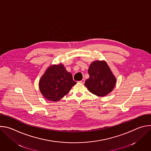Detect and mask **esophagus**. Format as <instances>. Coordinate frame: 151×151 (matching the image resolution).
I'll return each instance as SVG.
<instances>
[{
    "label": "esophagus",
    "mask_w": 151,
    "mask_h": 151,
    "mask_svg": "<svg viewBox=\"0 0 151 151\" xmlns=\"http://www.w3.org/2000/svg\"><path fill=\"white\" fill-rule=\"evenodd\" d=\"M79 83H84V82H85V79H82L81 81H79Z\"/></svg>",
    "instance_id": "34e87169"
}]
</instances>
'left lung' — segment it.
Returning <instances> with one entry per match:
<instances>
[{"instance_id": "1", "label": "left lung", "mask_w": 151, "mask_h": 151, "mask_svg": "<svg viewBox=\"0 0 151 151\" xmlns=\"http://www.w3.org/2000/svg\"><path fill=\"white\" fill-rule=\"evenodd\" d=\"M90 77L85 85L90 92L100 97H104L114 90L116 78L104 60H96L91 63L88 69Z\"/></svg>"}]
</instances>
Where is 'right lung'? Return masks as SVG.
I'll list each match as a JSON object with an SVG mask.
<instances>
[{"instance_id": "right-lung-1", "label": "right lung", "mask_w": 151, "mask_h": 151, "mask_svg": "<svg viewBox=\"0 0 151 151\" xmlns=\"http://www.w3.org/2000/svg\"><path fill=\"white\" fill-rule=\"evenodd\" d=\"M76 82L72 75L68 72L62 63L50 66L40 78L39 87L45 99L58 101L66 96Z\"/></svg>"}]
</instances>
